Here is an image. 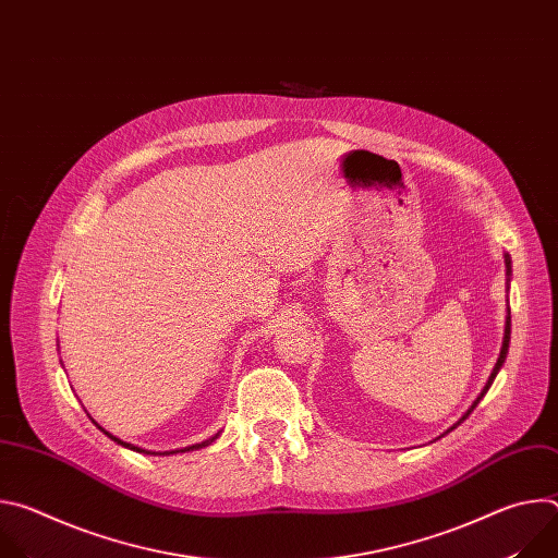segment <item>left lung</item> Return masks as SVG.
<instances>
[{
	"instance_id": "left-lung-1",
	"label": "left lung",
	"mask_w": 558,
	"mask_h": 558,
	"mask_svg": "<svg viewBox=\"0 0 558 558\" xmlns=\"http://www.w3.org/2000/svg\"><path fill=\"white\" fill-rule=\"evenodd\" d=\"M510 274H512V269H510V256L506 254V276H508V282H510ZM508 347H510V308H508V315H506V331H504V344H501V353H499V360H497V364H495V368H493V373H490V377H488V381H486V386H484V390L480 392V397H476V400L472 402V407L465 411V415L452 426V428H457L459 424H463L468 417H470V413L476 409V404H480L482 400H484V395L488 392V388L493 386V381H495V377H497V373H499V368L504 366V362H506V355H508ZM452 428H448L446 433H450Z\"/></svg>"
}]
</instances>
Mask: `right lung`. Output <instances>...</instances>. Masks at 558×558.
I'll list each match as a JSON object with an SVG mask.
<instances>
[{
    "mask_svg": "<svg viewBox=\"0 0 558 558\" xmlns=\"http://www.w3.org/2000/svg\"><path fill=\"white\" fill-rule=\"evenodd\" d=\"M101 428V426H99ZM104 430V428H101ZM106 433V430H104ZM110 439H114L117 444H121V446H125V448H130V450H136V452H145V450H141V448H136V446H132V444H125V441H121V439H117V437H112L110 433H106ZM218 437V435H216ZM216 437H211V439H207V441H201V444H196V446H190V448H183L181 452H185V450H194V448H203V446H209ZM174 452H179V450H172V452H161V454H174ZM149 454H158V452H149Z\"/></svg>",
    "mask_w": 558,
    "mask_h": 558,
    "instance_id": "1",
    "label": "right lung"
}]
</instances>
